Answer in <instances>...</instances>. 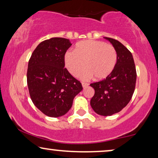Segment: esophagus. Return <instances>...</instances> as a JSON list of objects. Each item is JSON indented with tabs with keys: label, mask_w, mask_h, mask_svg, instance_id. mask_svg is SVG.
<instances>
[{
	"label": "esophagus",
	"mask_w": 158,
	"mask_h": 158,
	"mask_svg": "<svg viewBox=\"0 0 158 158\" xmlns=\"http://www.w3.org/2000/svg\"><path fill=\"white\" fill-rule=\"evenodd\" d=\"M88 84L86 83H82V86H83V88H85L86 87H88Z\"/></svg>",
	"instance_id": "34e87169"
}]
</instances>
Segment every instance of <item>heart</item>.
Listing matches in <instances>:
<instances>
[{
	"label": "heart",
	"instance_id": "b5f03b06",
	"mask_svg": "<svg viewBox=\"0 0 158 158\" xmlns=\"http://www.w3.org/2000/svg\"><path fill=\"white\" fill-rule=\"evenodd\" d=\"M64 65L73 76H78L84 66L86 70L81 78L94 77L97 81L107 78L115 68L117 55L113 46L96 40H84L75 45V51H68L64 57Z\"/></svg>",
	"mask_w": 158,
	"mask_h": 158
}]
</instances>
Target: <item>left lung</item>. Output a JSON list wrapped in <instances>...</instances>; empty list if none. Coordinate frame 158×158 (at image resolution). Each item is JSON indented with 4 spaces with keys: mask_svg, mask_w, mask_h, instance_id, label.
<instances>
[{
    "mask_svg": "<svg viewBox=\"0 0 158 158\" xmlns=\"http://www.w3.org/2000/svg\"><path fill=\"white\" fill-rule=\"evenodd\" d=\"M104 39L116 49L117 61L107 78L90 85L95 90L90 106L96 114L107 116L122 111L130 101L135 91L137 73L133 56L129 49L117 40Z\"/></svg>",
    "mask_w": 158,
    "mask_h": 158,
    "instance_id": "left-lung-1",
    "label": "left lung"
}]
</instances>
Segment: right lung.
Wrapping results in <instances>:
<instances>
[{
  "mask_svg": "<svg viewBox=\"0 0 158 158\" xmlns=\"http://www.w3.org/2000/svg\"><path fill=\"white\" fill-rule=\"evenodd\" d=\"M71 45L64 38L45 40L34 49L28 64L27 85L32 102L50 117L68 113L73 99L83 90L81 82L64 68V55Z\"/></svg>",
  "mask_w": 158,
  "mask_h": 158,
  "instance_id": "obj_1",
  "label": "right lung"
}]
</instances>
